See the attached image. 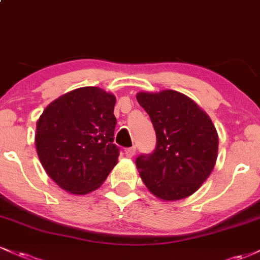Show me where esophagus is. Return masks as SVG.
Masks as SVG:
<instances>
[{
    "label": "esophagus",
    "mask_w": 260,
    "mask_h": 260,
    "mask_svg": "<svg viewBox=\"0 0 260 260\" xmlns=\"http://www.w3.org/2000/svg\"><path fill=\"white\" fill-rule=\"evenodd\" d=\"M124 154H126L127 157H133L134 154H136V148H127L126 150H124Z\"/></svg>",
    "instance_id": "1"
}]
</instances>
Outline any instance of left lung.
I'll return each instance as SVG.
<instances>
[{
	"mask_svg": "<svg viewBox=\"0 0 260 260\" xmlns=\"http://www.w3.org/2000/svg\"><path fill=\"white\" fill-rule=\"evenodd\" d=\"M156 133V148L136 160L148 189L162 201H180L199 189L215 166L219 138L210 117L182 92H138Z\"/></svg>",
	"mask_w": 260,
	"mask_h": 260,
	"instance_id": "8db88e82",
	"label": "left lung"
}]
</instances>
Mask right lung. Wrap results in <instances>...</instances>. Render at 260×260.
Wrapping results in <instances>:
<instances>
[{
	"label": "right lung",
	"instance_id": "right-lung-1",
	"mask_svg": "<svg viewBox=\"0 0 260 260\" xmlns=\"http://www.w3.org/2000/svg\"><path fill=\"white\" fill-rule=\"evenodd\" d=\"M115 104V95L84 86L62 95L44 110L35 134L38 156L62 189L73 194L90 193L117 164Z\"/></svg>",
	"mask_w": 260,
	"mask_h": 260
}]
</instances>
